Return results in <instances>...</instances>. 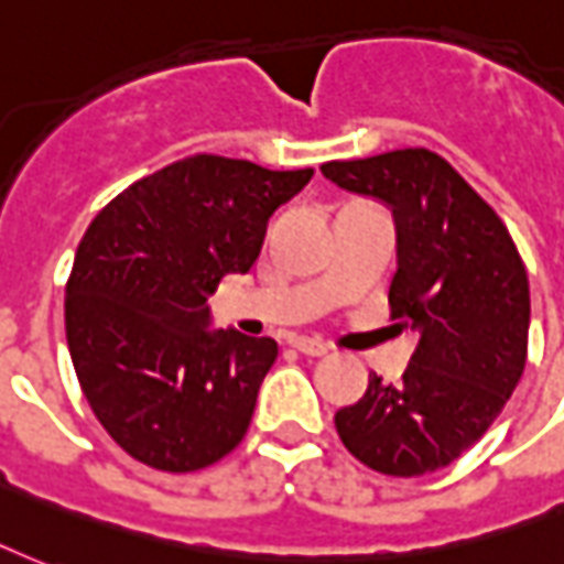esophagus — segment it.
I'll use <instances>...</instances> for the list:
<instances>
[{
	"mask_svg": "<svg viewBox=\"0 0 564 564\" xmlns=\"http://www.w3.org/2000/svg\"><path fill=\"white\" fill-rule=\"evenodd\" d=\"M293 346L302 352V356H325L328 352V344L325 340H319V337H293Z\"/></svg>",
	"mask_w": 564,
	"mask_h": 564,
	"instance_id": "34e87169",
	"label": "esophagus"
}]
</instances>
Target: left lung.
Masks as SVG:
<instances>
[{"label":"left lung","mask_w":564,"mask_h":564,"mask_svg":"<svg viewBox=\"0 0 564 564\" xmlns=\"http://www.w3.org/2000/svg\"><path fill=\"white\" fill-rule=\"evenodd\" d=\"M323 176L391 206V319L419 332L398 382L373 373L365 398L337 410V436L373 473H436L481 440L523 377L527 265L502 218L431 149L328 161Z\"/></svg>","instance_id":"obj_1"}]
</instances>
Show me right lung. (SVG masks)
Masks as SVG:
<instances>
[{"mask_svg": "<svg viewBox=\"0 0 564 564\" xmlns=\"http://www.w3.org/2000/svg\"><path fill=\"white\" fill-rule=\"evenodd\" d=\"M311 176L191 154L89 224L65 286V335L95 419L133 460L197 473L245 440L278 344L208 332L206 299L250 271L274 208Z\"/></svg>", "mask_w": 564, "mask_h": 564, "instance_id": "right-lung-1", "label": "right lung"}]
</instances>
